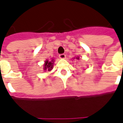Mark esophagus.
<instances>
[{"label": "esophagus", "mask_w": 123, "mask_h": 123, "mask_svg": "<svg viewBox=\"0 0 123 123\" xmlns=\"http://www.w3.org/2000/svg\"><path fill=\"white\" fill-rule=\"evenodd\" d=\"M59 58L60 59H64L66 58V55L64 53H62V54H60L59 55Z\"/></svg>", "instance_id": "1"}]
</instances>
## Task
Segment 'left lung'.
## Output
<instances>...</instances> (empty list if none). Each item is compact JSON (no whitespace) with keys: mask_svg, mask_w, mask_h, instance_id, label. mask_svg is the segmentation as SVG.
Returning <instances> with one entry per match:
<instances>
[{"mask_svg":"<svg viewBox=\"0 0 123 123\" xmlns=\"http://www.w3.org/2000/svg\"><path fill=\"white\" fill-rule=\"evenodd\" d=\"M76 59H79V57H77V58H76Z\"/></svg>","mask_w":123,"mask_h":123,"instance_id":"left-lung-1","label":"left lung"}]
</instances>
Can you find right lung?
Here are the masks:
<instances>
[{
    "mask_svg": "<svg viewBox=\"0 0 123 123\" xmlns=\"http://www.w3.org/2000/svg\"><path fill=\"white\" fill-rule=\"evenodd\" d=\"M53 60H52L51 61H46L45 64V68L44 70H48L49 71L51 70L53 68Z\"/></svg>",
    "mask_w": 123,
    "mask_h": 123,
    "instance_id": "1",
    "label": "right lung"
}]
</instances>
